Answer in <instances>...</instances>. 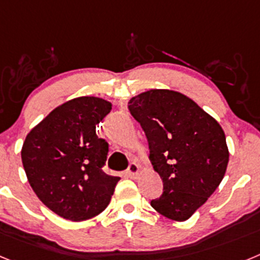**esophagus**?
<instances>
[{"label":"esophagus","instance_id":"esophagus-1","mask_svg":"<svg viewBox=\"0 0 260 260\" xmlns=\"http://www.w3.org/2000/svg\"><path fill=\"white\" fill-rule=\"evenodd\" d=\"M127 174L128 177H132V178H137L138 174H139V165L137 162H130L127 169Z\"/></svg>","mask_w":260,"mask_h":260}]
</instances>
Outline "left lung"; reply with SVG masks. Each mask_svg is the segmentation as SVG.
<instances>
[{
  "instance_id": "8db88e82",
  "label": "left lung",
  "mask_w": 260,
  "mask_h": 260,
  "mask_svg": "<svg viewBox=\"0 0 260 260\" xmlns=\"http://www.w3.org/2000/svg\"><path fill=\"white\" fill-rule=\"evenodd\" d=\"M146 133L150 160L164 191L151 206L174 221H185L222 181L229 161L220 123L194 100L172 89H150L128 102Z\"/></svg>"
}]
</instances>
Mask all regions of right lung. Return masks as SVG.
<instances>
[{"label":"right lung","instance_id":"add662e5","mask_svg":"<svg viewBox=\"0 0 260 260\" xmlns=\"http://www.w3.org/2000/svg\"><path fill=\"white\" fill-rule=\"evenodd\" d=\"M112 104L96 96L63 103L27 134L22 162L32 190L50 211L71 221L107 208L119 177L102 171L108 143L96 135Z\"/></svg>","mask_w":260,"mask_h":260}]
</instances>
